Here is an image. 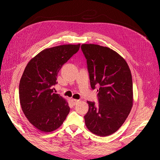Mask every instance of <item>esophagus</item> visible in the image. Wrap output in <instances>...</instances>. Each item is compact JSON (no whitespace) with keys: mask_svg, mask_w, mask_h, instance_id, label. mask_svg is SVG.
Instances as JSON below:
<instances>
[{"mask_svg":"<svg viewBox=\"0 0 160 160\" xmlns=\"http://www.w3.org/2000/svg\"><path fill=\"white\" fill-rule=\"evenodd\" d=\"M71 102H72V104H73V105H75V104H76L77 103H78V102H79V101H78V100H77V99H71Z\"/></svg>","mask_w":160,"mask_h":160,"instance_id":"1","label":"esophagus"}]
</instances>
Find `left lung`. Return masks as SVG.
I'll return each mask as SVG.
<instances>
[{
	"label": "left lung",
	"mask_w": 160,
	"mask_h": 160,
	"mask_svg": "<svg viewBox=\"0 0 160 160\" xmlns=\"http://www.w3.org/2000/svg\"><path fill=\"white\" fill-rule=\"evenodd\" d=\"M87 59L92 90L97 92L99 104L88 102L84 116L87 128L99 136H107L123 125L132 107V81L126 61L111 48L97 44H82Z\"/></svg>",
	"instance_id": "1"
}]
</instances>
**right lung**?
Returning <instances> with one entry per match:
<instances>
[{"mask_svg": "<svg viewBox=\"0 0 160 160\" xmlns=\"http://www.w3.org/2000/svg\"><path fill=\"white\" fill-rule=\"evenodd\" d=\"M80 44L46 48L27 65L19 85L20 102L24 113L35 128L51 132L59 128L70 112L68 102L53 93V86L64 63L76 53Z\"/></svg>", "mask_w": 160, "mask_h": 160, "instance_id": "add662e5", "label": "right lung"}]
</instances>
